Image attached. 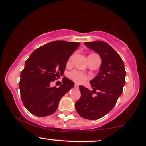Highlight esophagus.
Instances as JSON below:
<instances>
[{
  "label": "esophagus",
  "mask_w": 146,
  "mask_h": 146,
  "mask_svg": "<svg viewBox=\"0 0 146 146\" xmlns=\"http://www.w3.org/2000/svg\"><path fill=\"white\" fill-rule=\"evenodd\" d=\"M74 87L76 88H78V84L76 83L74 84Z\"/></svg>",
  "instance_id": "1"
}]
</instances>
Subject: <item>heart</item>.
Returning a JSON list of instances; mask_svg holds the SVG:
<instances>
[{"mask_svg":"<svg viewBox=\"0 0 146 146\" xmlns=\"http://www.w3.org/2000/svg\"><path fill=\"white\" fill-rule=\"evenodd\" d=\"M69 76L74 81H75L78 84L83 83L85 80H86L89 78L88 76L82 72L81 71L78 70H74L71 71L69 74Z\"/></svg>","mask_w":146,"mask_h":146,"instance_id":"obj_1","label":"heart"}]
</instances>
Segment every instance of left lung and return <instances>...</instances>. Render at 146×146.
<instances>
[{
	"label": "left lung",
	"instance_id": "obj_1",
	"mask_svg": "<svg viewBox=\"0 0 146 146\" xmlns=\"http://www.w3.org/2000/svg\"><path fill=\"white\" fill-rule=\"evenodd\" d=\"M98 53L102 59L100 71L90 82L92 92L79 86L81 97L75 104L77 112L85 119L95 120L110 112L116 104L125 83L124 64L119 55L103 41L84 42ZM97 93L94 96L93 93Z\"/></svg>",
	"mask_w": 146,
	"mask_h": 146
}]
</instances>
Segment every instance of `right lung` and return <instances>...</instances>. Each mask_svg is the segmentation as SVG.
<instances>
[{
    "label": "right lung",
    "mask_w": 146,
    "mask_h": 146,
    "mask_svg": "<svg viewBox=\"0 0 146 146\" xmlns=\"http://www.w3.org/2000/svg\"><path fill=\"white\" fill-rule=\"evenodd\" d=\"M79 46L76 42L54 41L36 49L26 60L19 88L24 106L33 115L52 114L61 98L74 87L67 78L59 88H51L50 83L63 75L68 60Z\"/></svg>",
    "instance_id": "obj_1"
}]
</instances>
